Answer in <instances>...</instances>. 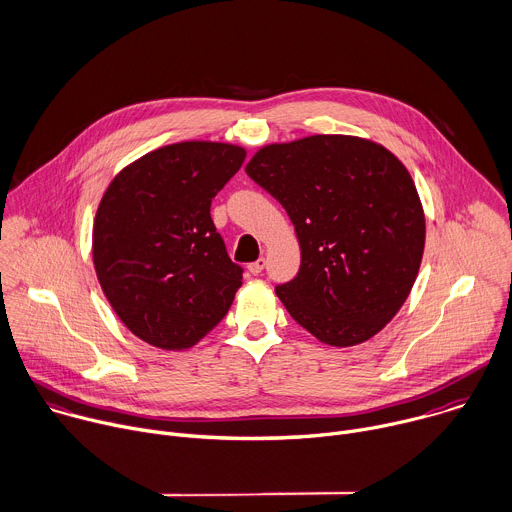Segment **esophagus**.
Masks as SVG:
<instances>
[{
	"instance_id": "34e87169",
	"label": "esophagus",
	"mask_w": 512,
	"mask_h": 512,
	"mask_svg": "<svg viewBox=\"0 0 512 512\" xmlns=\"http://www.w3.org/2000/svg\"><path fill=\"white\" fill-rule=\"evenodd\" d=\"M264 268H266V258H264V256H260L256 262L248 264V270H250L252 274H260Z\"/></svg>"
}]
</instances>
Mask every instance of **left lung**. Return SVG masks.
I'll use <instances>...</instances> for the list:
<instances>
[{
  "mask_svg": "<svg viewBox=\"0 0 512 512\" xmlns=\"http://www.w3.org/2000/svg\"><path fill=\"white\" fill-rule=\"evenodd\" d=\"M246 173L286 210L298 274L276 286L290 317L331 347L377 335L416 282L426 216L416 183L383 145L313 135L256 151Z\"/></svg>",
  "mask_w": 512,
  "mask_h": 512,
  "instance_id": "left-lung-1",
  "label": "left lung"
}]
</instances>
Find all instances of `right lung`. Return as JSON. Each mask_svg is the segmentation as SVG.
<instances>
[{"mask_svg": "<svg viewBox=\"0 0 512 512\" xmlns=\"http://www.w3.org/2000/svg\"><path fill=\"white\" fill-rule=\"evenodd\" d=\"M244 159L246 149L230 143L167 145L127 165L102 195L94 270L117 317L145 343L189 349L230 311L244 270L210 208Z\"/></svg>", "mask_w": 512, "mask_h": 512, "instance_id": "right-lung-1", "label": "right lung"}]
</instances>
